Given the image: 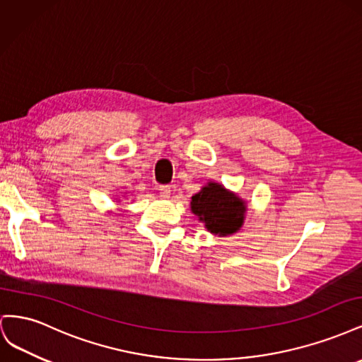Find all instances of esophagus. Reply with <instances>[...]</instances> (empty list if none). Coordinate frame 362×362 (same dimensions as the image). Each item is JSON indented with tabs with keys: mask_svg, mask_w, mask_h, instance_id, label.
I'll use <instances>...</instances> for the list:
<instances>
[{
	"mask_svg": "<svg viewBox=\"0 0 362 362\" xmlns=\"http://www.w3.org/2000/svg\"><path fill=\"white\" fill-rule=\"evenodd\" d=\"M160 190V196L161 198H164V199H168L169 196H170V185H161V187L158 189Z\"/></svg>",
	"mask_w": 362,
	"mask_h": 362,
	"instance_id": "obj_1",
	"label": "esophagus"
}]
</instances>
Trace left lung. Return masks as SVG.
<instances>
[{"label":"left lung","instance_id":"1","mask_svg":"<svg viewBox=\"0 0 362 362\" xmlns=\"http://www.w3.org/2000/svg\"><path fill=\"white\" fill-rule=\"evenodd\" d=\"M190 206L206 231L218 237L237 233L245 222L246 202L218 182H208L199 193L192 196Z\"/></svg>","mask_w":362,"mask_h":362}]
</instances>
